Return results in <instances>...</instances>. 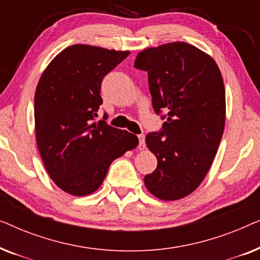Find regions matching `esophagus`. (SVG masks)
<instances>
[{
  "label": "esophagus",
  "mask_w": 260,
  "mask_h": 260,
  "mask_svg": "<svg viewBox=\"0 0 260 260\" xmlns=\"http://www.w3.org/2000/svg\"><path fill=\"white\" fill-rule=\"evenodd\" d=\"M138 149L140 150H144L145 149V141H144V135H138Z\"/></svg>",
  "instance_id": "esophagus-1"
}]
</instances>
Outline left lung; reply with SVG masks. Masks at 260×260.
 <instances>
[{
	"label": "left lung",
	"instance_id": "1",
	"mask_svg": "<svg viewBox=\"0 0 260 260\" xmlns=\"http://www.w3.org/2000/svg\"><path fill=\"white\" fill-rule=\"evenodd\" d=\"M135 67L148 72L154 111L167 115L162 130L145 143L157 168L144 177L156 198L179 200L197 189L207 175L225 127V86L216 62L186 42L140 52Z\"/></svg>",
	"mask_w": 260,
	"mask_h": 260
}]
</instances>
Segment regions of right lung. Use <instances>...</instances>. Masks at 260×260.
<instances>
[{
  "mask_svg": "<svg viewBox=\"0 0 260 260\" xmlns=\"http://www.w3.org/2000/svg\"><path fill=\"white\" fill-rule=\"evenodd\" d=\"M129 53L70 46L49 62L39 80L34 98L38 148L48 175L71 195L97 190L113 159L137 147L135 135L94 120L103 104V78Z\"/></svg>",
  "mask_w": 260,
  "mask_h": 260,
  "instance_id": "obj_1",
  "label": "right lung"
}]
</instances>
